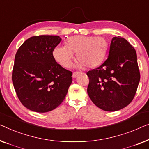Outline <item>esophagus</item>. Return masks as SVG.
I'll return each mask as SVG.
<instances>
[{
  "label": "esophagus",
  "mask_w": 149,
  "mask_h": 149,
  "mask_svg": "<svg viewBox=\"0 0 149 149\" xmlns=\"http://www.w3.org/2000/svg\"><path fill=\"white\" fill-rule=\"evenodd\" d=\"M79 74V72H74L73 73V75H72V77H74V78H75V77H77V75H78Z\"/></svg>",
  "instance_id": "34e87169"
}]
</instances>
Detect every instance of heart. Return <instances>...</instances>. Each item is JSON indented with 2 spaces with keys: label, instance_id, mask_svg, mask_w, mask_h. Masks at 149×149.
Returning a JSON list of instances; mask_svg holds the SVG:
<instances>
[{
  "label": "heart",
  "instance_id": "1",
  "mask_svg": "<svg viewBox=\"0 0 149 149\" xmlns=\"http://www.w3.org/2000/svg\"><path fill=\"white\" fill-rule=\"evenodd\" d=\"M109 48L107 40L102 36H74L66 40V46L58 45L54 48V59L63 68H69L74 58L78 61L76 66L94 68L100 65L105 58Z\"/></svg>",
  "mask_w": 149,
  "mask_h": 149
}]
</instances>
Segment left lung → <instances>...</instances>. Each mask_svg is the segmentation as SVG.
<instances>
[{"label": "left lung", "mask_w": 149, "mask_h": 149, "mask_svg": "<svg viewBox=\"0 0 149 149\" xmlns=\"http://www.w3.org/2000/svg\"><path fill=\"white\" fill-rule=\"evenodd\" d=\"M87 75V92L93 103L106 111L120 110L133 100L140 81L136 52L123 38L113 37L108 58Z\"/></svg>", "instance_id": "obj_1"}]
</instances>
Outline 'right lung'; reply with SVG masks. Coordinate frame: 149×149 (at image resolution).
<instances>
[{
    "instance_id": "right-lung-1",
    "label": "right lung",
    "mask_w": 149,
    "mask_h": 149,
    "mask_svg": "<svg viewBox=\"0 0 149 149\" xmlns=\"http://www.w3.org/2000/svg\"><path fill=\"white\" fill-rule=\"evenodd\" d=\"M58 36L42 35L26 40L15 57L12 80L23 105L32 111H51L61 104L72 82V72L53 55Z\"/></svg>"
}]
</instances>
